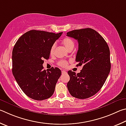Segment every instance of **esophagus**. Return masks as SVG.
Instances as JSON below:
<instances>
[{
	"label": "esophagus",
	"mask_w": 126,
	"mask_h": 126,
	"mask_svg": "<svg viewBox=\"0 0 126 126\" xmlns=\"http://www.w3.org/2000/svg\"><path fill=\"white\" fill-rule=\"evenodd\" d=\"M65 73H66V71H65V70H63V71H62V74H65Z\"/></svg>",
	"instance_id": "esophagus-1"
}]
</instances>
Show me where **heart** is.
<instances>
[{"label": "heart", "mask_w": 126, "mask_h": 126, "mask_svg": "<svg viewBox=\"0 0 126 126\" xmlns=\"http://www.w3.org/2000/svg\"><path fill=\"white\" fill-rule=\"evenodd\" d=\"M62 44L64 46V47L66 48V49L68 51H69L70 50H73L75 46V43L73 41V40L68 37H65V38H64L63 40V41H62ZM55 47H56V45H55V44H53V45L51 46V47L50 50V54L51 55H54ZM58 65L61 67H67L68 63L66 61L61 60L59 62Z\"/></svg>", "instance_id": "1"}]
</instances>
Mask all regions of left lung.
<instances>
[{"instance_id": "8db88e82", "label": "left lung", "mask_w": 126, "mask_h": 126, "mask_svg": "<svg viewBox=\"0 0 126 126\" xmlns=\"http://www.w3.org/2000/svg\"><path fill=\"white\" fill-rule=\"evenodd\" d=\"M66 35L78 40L77 66L83 65L80 73L68 71V90L75 98H89L100 91L110 72L109 47L103 37L91 28L72 30Z\"/></svg>"}]
</instances>
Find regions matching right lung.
<instances>
[{
	"mask_svg": "<svg viewBox=\"0 0 126 126\" xmlns=\"http://www.w3.org/2000/svg\"><path fill=\"white\" fill-rule=\"evenodd\" d=\"M63 32L57 34L32 30L17 40L12 52V72L17 84L26 96L41 101L50 98L61 75L59 68L43 69L44 59Z\"/></svg>",
	"mask_w": 126,
	"mask_h": 126,
	"instance_id": "obj_1",
	"label": "right lung"
}]
</instances>
